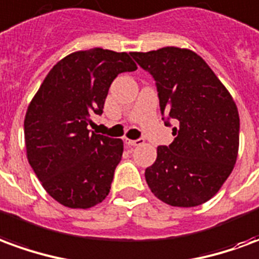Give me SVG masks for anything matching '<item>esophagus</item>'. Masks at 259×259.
<instances>
[{
  "label": "esophagus",
  "instance_id": "1",
  "mask_svg": "<svg viewBox=\"0 0 259 259\" xmlns=\"http://www.w3.org/2000/svg\"><path fill=\"white\" fill-rule=\"evenodd\" d=\"M124 141H126V144H129V146H133V147L141 146V144L144 143V140H143V139H137V140H129V139H126Z\"/></svg>",
  "mask_w": 259,
  "mask_h": 259
}]
</instances>
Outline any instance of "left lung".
I'll return each mask as SVG.
<instances>
[{
    "mask_svg": "<svg viewBox=\"0 0 259 259\" xmlns=\"http://www.w3.org/2000/svg\"><path fill=\"white\" fill-rule=\"evenodd\" d=\"M155 80L165 126L175 140L157 148L146 169L155 197L172 206L211 200L233 170L239 152V111L226 87L200 55L178 47L130 53Z\"/></svg>",
    "mask_w": 259,
    "mask_h": 259,
    "instance_id": "left-lung-1",
    "label": "left lung"
}]
</instances>
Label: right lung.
Returning a JSON list of instances; mask_svg holds the SVG:
<instances>
[{
  "mask_svg": "<svg viewBox=\"0 0 259 259\" xmlns=\"http://www.w3.org/2000/svg\"><path fill=\"white\" fill-rule=\"evenodd\" d=\"M137 66L129 54L91 48L55 65L25 116L27 159L48 194L68 208L105 200L122 159L123 141L89 130L101 115L119 73Z\"/></svg>",
  "mask_w": 259,
  "mask_h": 259,
  "instance_id": "1",
  "label": "right lung"
}]
</instances>
